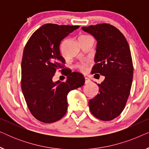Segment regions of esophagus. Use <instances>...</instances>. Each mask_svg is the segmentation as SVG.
<instances>
[{
	"mask_svg": "<svg viewBox=\"0 0 149 149\" xmlns=\"http://www.w3.org/2000/svg\"><path fill=\"white\" fill-rule=\"evenodd\" d=\"M90 82H91V81L89 80L88 78H87V77H85V84H88V83H89Z\"/></svg>",
	"mask_w": 149,
	"mask_h": 149,
	"instance_id": "34e87169",
	"label": "esophagus"
}]
</instances>
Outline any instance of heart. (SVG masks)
<instances>
[{"label": "heart", "instance_id": "obj_1", "mask_svg": "<svg viewBox=\"0 0 149 149\" xmlns=\"http://www.w3.org/2000/svg\"><path fill=\"white\" fill-rule=\"evenodd\" d=\"M89 36H87V35H81L80 37H79V39H81V38H86V37H88ZM89 64L87 62H83V63H80V64H78L76 65V68L79 70L81 72H85V71H86L87 68V66H88Z\"/></svg>", "mask_w": 149, "mask_h": 149}]
</instances>
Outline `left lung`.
Segmentation results:
<instances>
[{
    "label": "left lung",
    "mask_w": 149,
    "mask_h": 149,
    "mask_svg": "<svg viewBox=\"0 0 149 149\" xmlns=\"http://www.w3.org/2000/svg\"><path fill=\"white\" fill-rule=\"evenodd\" d=\"M97 40L91 73L105 77L99 93L89 101L92 115L102 121L117 117L125 109L131 90L134 67L129 44L123 34L109 24L82 27Z\"/></svg>",
    "instance_id": "left-lung-1"
}]
</instances>
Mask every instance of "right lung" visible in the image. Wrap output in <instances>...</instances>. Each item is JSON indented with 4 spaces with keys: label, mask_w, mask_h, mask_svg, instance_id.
Masks as SVG:
<instances>
[{
    "label": "right lung",
    "mask_w": 149,
    "mask_h": 149,
    "mask_svg": "<svg viewBox=\"0 0 149 149\" xmlns=\"http://www.w3.org/2000/svg\"><path fill=\"white\" fill-rule=\"evenodd\" d=\"M79 26L47 24L28 39L22 61L21 87L32 115L43 123H54L64 117L68 109L67 95L83 86L85 78L76 72H66L65 82L52 80L56 71L64 70L60 42Z\"/></svg>",
    "instance_id": "obj_1"
}]
</instances>
